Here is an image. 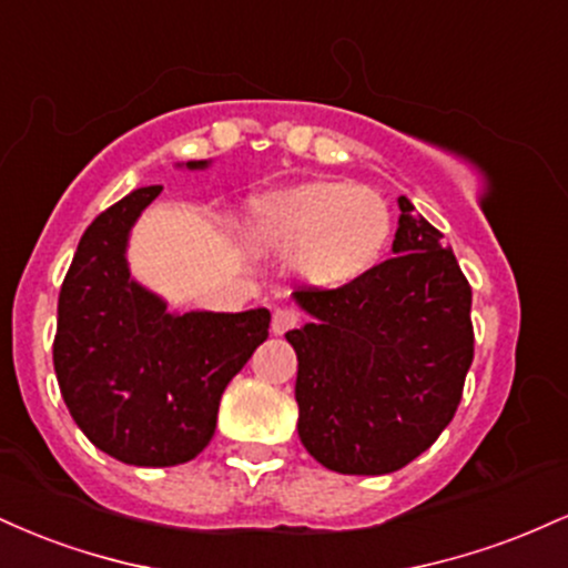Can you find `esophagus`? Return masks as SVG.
I'll use <instances>...</instances> for the list:
<instances>
[{
  "instance_id": "obj_1",
  "label": "esophagus",
  "mask_w": 568,
  "mask_h": 568,
  "mask_svg": "<svg viewBox=\"0 0 568 568\" xmlns=\"http://www.w3.org/2000/svg\"><path fill=\"white\" fill-rule=\"evenodd\" d=\"M296 323H298V312L296 310L280 306V310L272 312V334H275V336H283L285 331H291Z\"/></svg>"
}]
</instances>
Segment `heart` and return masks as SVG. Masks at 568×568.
I'll list each match as a JSON object with an SVG mask.
<instances>
[{"label": "heart", "instance_id": "obj_1", "mask_svg": "<svg viewBox=\"0 0 568 568\" xmlns=\"http://www.w3.org/2000/svg\"><path fill=\"white\" fill-rule=\"evenodd\" d=\"M395 221L376 189L349 181H306L247 205L243 237L253 251L291 258L306 283L342 288L379 266Z\"/></svg>", "mask_w": 568, "mask_h": 568}]
</instances>
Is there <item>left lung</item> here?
Here are the masks:
<instances>
[{"label":"left lung","mask_w":568,"mask_h":568,"mask_svg":"<svg viewBox=\"0 0 568 568\" xmlns=\"http://www.w3.org/2000/svg\"><path fill=\"white\" fill-rule=\"evenodd\" d=\"M393 253L342 288H298L312 323L296 349L298 438L328 470L387 475L454 419L473 363V291L454 251L408 197Z\"/></svg>","instance_id":"1"}]
</instances>
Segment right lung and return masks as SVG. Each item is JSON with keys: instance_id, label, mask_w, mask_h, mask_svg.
<instances>
[{"instance_id": "add662e5", "label": "right lung", "mask_w": 568, "mask_h": 568, "mask_svg": "<svg viewBox=\"0 0 568 568\" xmlns=\"http://www.w3.org/2000/svg\"><path fill=\"white\" fill-rule=\"evenodd\" d=\"M189 171L207 160L186 162ZM162 186L114 202L82 234L58 296L53 366L77 427L135 467L194 459L232 376L270 336V310L173 315L130 277L128 237Z\"/></svg>"}]
</instances>
